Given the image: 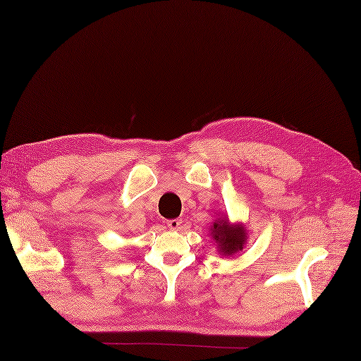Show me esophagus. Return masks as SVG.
Returning a JSON list of instances; mask_svg holds the SVG:
<instances>
[{
  "instance_id": "obj_1",
  "label": "esophagus",
  "mask_w": 361,
  "mask_h": 361,
  "mask_svg": "<svg viewBox=\"0 0 361 361\" xmlns=\"http://www.w3.org/2000/svg\"><path fill=\"white\" fill-rule=\"evenodd\" d=\"M181 224H183V220H181V219L167 220V226L171 228V229H173V231H176V229H180V228H181Z\"/></svg>"
}]
</instances>
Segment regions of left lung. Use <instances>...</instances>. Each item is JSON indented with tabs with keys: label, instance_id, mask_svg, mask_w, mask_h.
I'll list each match as a JSON object with an SVG mask.
<instances>
[{
	"label": "left lung",
	"instance_id": "8db88e82",
	"mask_svg": "<svg viewBox=\"0 0 361 361\" xmlns=\"http://www.w3.org/2000/svg\"><path fill=\"white\" fill-rule=\"evenodd\" d=\"M211 239L216 243L217 252L221 256L233 257L240 252L248 242V229L242 221H229L228 217L219 216L209 228Z\"/></svg>",
	"mask_w": 361,
	"mask_h": 361
}]
</instances>
